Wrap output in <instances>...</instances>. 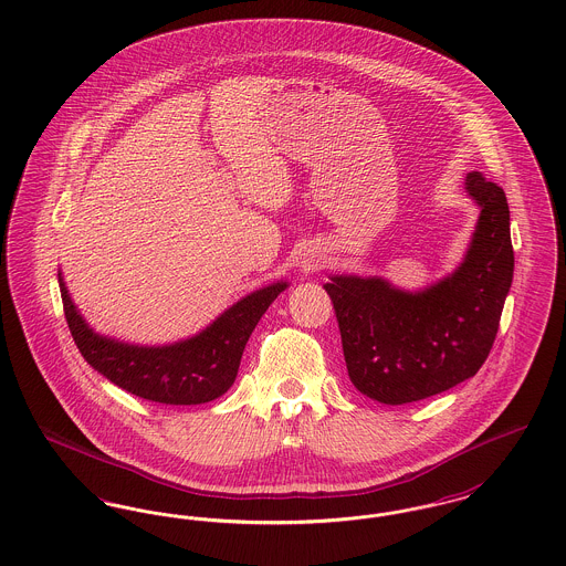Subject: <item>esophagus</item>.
I'll return each mask as SVG.
<instances>
[{"label": "esophagus", "mask_w": 566, "mask_h": 566, "mask_svg": "<svg viewBox=\"0 0 566 566\" xmlns=\"http://www.w3.org/2000/svg\"><path fill=\"white\" fill-rule=\"evenodd\" d=\"M307 270H318V261H307Z\"/></svg>", "instance_id": "esophagus-1"}]
</instances>
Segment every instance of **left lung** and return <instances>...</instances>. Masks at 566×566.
<instances>
[{
	"mask_svg": "<svg viewBox=\"0 0 566 566\" xmlns=\"http://www.w3.org/2000/svg\"><path fill=\"white\" fill-rule=\"evenodd\" d=\"M464 187L482 216L464 263L424 293L379 277L335 275L331 296L352 384L379 403L403 405L450 390L484 365L513 280L505 190L482 171Z\"/></svg>",
	"mask_w": 566,
	"mask_h": 566,
	"instance_id": "1",
	"label": "left lung"
}]
</instances>
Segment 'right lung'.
<instances>
[{
  "label": "right lung",
  "instance_id": "right-lung-1",
  "mask_svg": "<svg viewBox=\"0 0 566 566\" xmlns=\"http://www.w3.org/2000/svg\"><path fill=\"white\" fill-rule=\"evenodd\" d=\"M63 314L84 360L139 399L199 405L224 395L238 377L248 337L286 284H271L238 301L197 337L165 348H137L95 335L59 277Z\"/></svg>",
  "mask_w": 566,
  "mask_h": 566
}]
</instances>
